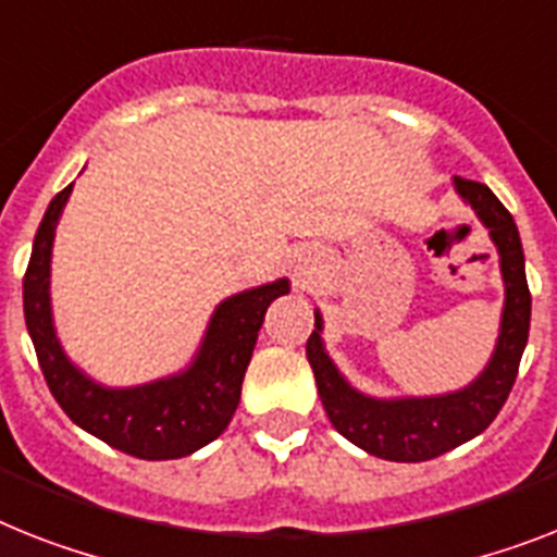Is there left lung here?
<instances>
[{"label":"left lung","mask_w":557,"mask_h":557,"mask_svg":"<svg viewBox=\"0 0 557 557\" xmlns=\"http://www.w3.org/2000/svg\"><path fill=\"white\" fill-rule=\"evenodd\" d=\"M463 205L475 210L498 250L504 307L493 356L470 384L438 395H370L352 387L330 358L324 315L315 310V330L307 342V361L315 375L321 404L338 433L384 461L418 463L461 447L493 424L516 384L518 364L530 338L532 298L523 270V247L516 219L493 190L470 178H453Z\"/></svg>","instance_id":"8db88e82"}]
</instances>
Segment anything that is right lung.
I'll use <instances>...</instances> for the list:
<instances>
[{
	"label": "right lung",
	"mask_w": 557,
	"mask_h": 557,
	"mask_svg": "<svg viewBox=\"0 0 557 557\" xmlns=\"http://www.w3.org/2000/svg\"><path fill=\"white\" fill-rule=\"evenodd\" d=\"M71 193L73 185H67L45 210L22 282L27 333L50 393L73 424L119 453L145 461L193 455L227 430L242 398V381L264 312L275 298L287 296L289 278L247 287L219 301L199 347L178 372L133 387H108L64 352L53 321L50 261L59 219Z\"/></svg>",
	"instance_id": "right-lung-1"
}]
</instances>
